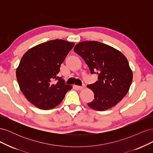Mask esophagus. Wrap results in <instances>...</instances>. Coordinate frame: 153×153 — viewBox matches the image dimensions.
<instances>
[{"mask_svg": "<svg viewBox=\"0 0 153 153\" xmlns=\"http://www.w3.org/2000/svg\"><path fill=\"white\" fill-rule=\"evenodd\" d=\"M76 87L78 89L82 90V89H84V88H85V85H83L82 86H78V85H76Z\"/></svg>", "mask_w": 153, "mask_h": 153, "instance_id": "1", "label": "esophagus"}]
</instances>
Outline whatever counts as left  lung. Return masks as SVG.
Listing matches in <instances>:
<instances>
[{
	"label": "left lung",
	"mask_w": 153,
	"mask_h": 153,
	"mask_svg": "<svg viewBox=\"0 0 153 153\" xmlns=\"http://www.w3.org/2000/svg\"><path fill=\"white\" fill-rule=\"evenodd\" d=\"M74 51L84 60L91 74L98 75V81L87 85L94 94V99L88 106L104 111L120 102L128 93L133 79L126 57L115 48L95 41L78 43Z\"/></svg>",
	"instance_id": "1"
}]
</instances>
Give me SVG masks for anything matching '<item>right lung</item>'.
I'll use <instances>...</instances> for the list:
<instances>
[{
    "instance_id": "obj_1",
    "label": "right lung",
    "mask_w": 153,
    "mask_h": 153,
    "mask_svg": "<svg viewBox=\"0 0 153 153\" xmlns=\"http://www.w3.org/2000/svg\"><path fill=\"white\" fill-rule=\"evenodd\" d=\"M74 45L62 39L51 40L35 46L23 55L16 71L17 81L22 93L36 107H55L72 89L58 73Z\"/></svg>"
}]
</instances>
